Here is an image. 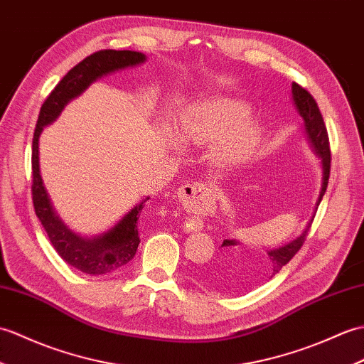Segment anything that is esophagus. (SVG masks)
Segmentation results:
<instances>
[{"label": "esophagus", "mask_w": 364, "mask_h": 364, "mask_svg": "<svg viewBox=\"0 0 364 364\" xmlns=\"http://www.w3.org/2000/svg\"><path fill=\"white\" fill-rule=\"evenodd\" d=\"M206 191H208V188L201 183L184 184L178 189V197L186 206H192V205H196L197 200L203 198V196H205Z\"/></svg>", "instance_id": "34e87169"}]
</instances>
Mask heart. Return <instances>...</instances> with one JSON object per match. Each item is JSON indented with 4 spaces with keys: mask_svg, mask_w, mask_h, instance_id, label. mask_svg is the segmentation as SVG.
Returning a JSON list of instances; mask_svg holds the SVG:
<instances>
[{
    "mask_svg": "<svg viewBox=\"0 0 364 364\" xmlns=\"http://www.w3.org/2000/svg\"><path fill=\"white\" fill-rule=\"evenodd\" d=\"M250 113V105L242 99L214 96L197 100L176 119V139L189 147L215 142L217 161L239 166L255 154L264 132L259 121L248 117Z\"/></svg>",
    "mask_w": 364,
    "mask_h": 364,
    "instance_id": "obj_1",
    "label": "heart"
}]
</instances>
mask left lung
I'll return each instance as SVG.
<instances>
[{
	"label": "left lung",
	"instance_id": "obj_1",
	"mask_svg": "<svg viewBox=\"0 0 364 364\" xmlns=\"http://www.w3.org/2000/svg\"><path fill=\"white\" fill-rule=\"evenodd\" d=\"M291 97L294 107H296L298 113L301 114L304 121V133H306L310 147L319 158L321 173H323L314 215H311L306 228H304V231L296 239L290 240L289 243H285L279 248L268 250L267 256L264 255L255 259H251L250 256L247 257L243 256L245 247L240 243V240H223L222 250L217 255L214 264L206 268L201 274L203 282L210 287V289L234 293L265 281V279H272L274 274L281 272V268L289 264L293 256L301 250L304 239H306V235L309 232V228L311 222H314L319 203L324 197L328 183V175H331V147H328V136L323 114H321L316 100L311 97L310 92L294 82L291 83Z\"/></svg>",
	"mask_w": 364,
	"mask_h": 364
}]
</instances>
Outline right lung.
I'll list each match as a JSON object with an SVG mask.
<instances>
[{
    "mask_svg": "<svg viewBox=\"0 0 364 364\" xmlns=\"http://www.w3.org/2000/svg\"><path fill=\"white\" fill-rule=\"evenodd\" d=\"M147 60L146 54L136 50H99L83 58L65 77L41 105L36 132L32 139V200L38 220L43 225L53 247L66 264L91 276L113 273L127 265L136 255L139 235L138 218L141 210L150 197L142 198L133 206L119 222L102 234L82 235L73 231L55 210L53 200L40 172L38 141L45 127L58 119L65 107L73 99L79 97L92 82L116 71L133 68Z\"/></svg>",
    "mask_w": 364,
    "mask_h": 364,
    "instance_id": "1",
    "label": "right lung"
}]
</instances>
